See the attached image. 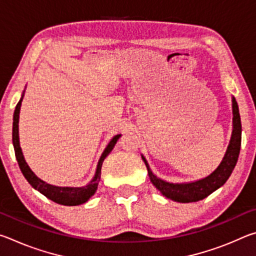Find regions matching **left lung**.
I'll return each mask as SVG.
<instances>
[{
	"label": "left lung",
	"mask_w": 256,
	"mask_h": 256,
	"mask_svg": "<svg viewBox=\"0 0 256 256\" xmlns=\"http://www.w3.org/2000/svg\"><path fill=\"white\" fill-rule=\"evenodd\" d=\"M232 138L229 141L228 148L222 162H220L218 168L214 172H212L209 176L204 178L198 180L190 183H168L166 180L158 178L157 176L154 175L151 172L148 162L146 158L142 156V159L148 170V175L150 180L162 192V196L172 201L180 202V203H190L203 200V198L214 193L216 190L226 183L229 176L232 175L234 168L236 166L240 151V142H242V123H240V110L235 97L232 98Z\"/></svg>",
	"instance_id": "obj_1"
}]
</instances>
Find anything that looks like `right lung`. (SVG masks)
Wrapping results in <instances>:
<instances>
[{"label": "right lung", "instance_id": "1", "mask_svg": "<svg viewBox=\"0 0 256 256\" xmlns=\"http://www.w3.org/2000/svg\"><path fill=\"white\" fill-rule=\"evenodd\" d=\"M24 94L21 96L19 102L16 104L14 114V128H12V142H14V152L16 158L18 160L19 167L24 178L29 182V184L32 186L34 188L40 190L42 194H44L46 198H48L50 200L54 201L58 204L62 206H79L82 204L89 200L94 193H96L98 183L100 180V172H102V166L105 158L110 154V151L114 148L116 142L120 136V134H118L112 138L110 144L106 146V149L104 150L100 159H99L96 174H94L92 180L86 186H82V188H60V186H54L50 184L45 183L44 180L34 174V172L30 170L28 164L26 162L24 157L22 154V150L20 148V142H19V114H20V107L21 102H22Z\"/></svg>", "mask_w": 256, "mask_h": 256}]
</instances>
